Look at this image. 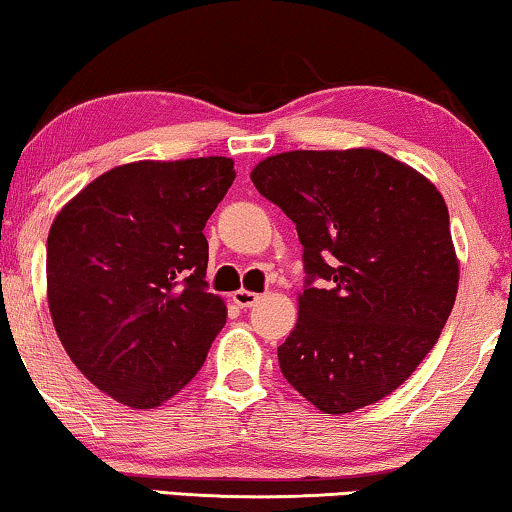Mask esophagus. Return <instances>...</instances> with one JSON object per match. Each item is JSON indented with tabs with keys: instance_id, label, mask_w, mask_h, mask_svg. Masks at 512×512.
Returning <instances> with one entry per match:
<instances>
[{
	"instance_id": "34e87169",
	"label": "esophagus",
	"mask_w": 512,
	"mask_h": 512,
	"mask_svg": "<svg viewBox=\"0 0 512 512\" xmlns=\"http://www.w3.org/2000/svg\"><path fill=\"white\" fill-rule=\"evenodd\" d=\"M256 300H258V293L247 291V288H240V291L233 293V302H235V305H238V307H242V309L256 305Z\"/></svg>"
}]
</instances>
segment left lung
<instances>
[{"instance_id": "8db88e82", "label": "left lung", "mask_w": 512, "mask_h": 512, "mask_svg": "<svg viewBox=\"0 0 512 512\" xmlns=\"http://www.w3.org/2000/svg\"><path fill=\"white\" fill-rule=\"evenodd\" d=\"M251 182L293 221L305 251L298 323L277 348L284 379L337 416L388 397L439 342L455 305L443 196L365 147L274 154Z\"/></svg>"}]
</instances>
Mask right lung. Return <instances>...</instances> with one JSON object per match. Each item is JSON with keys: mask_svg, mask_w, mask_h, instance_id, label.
Returning a JSON list of instances; mask_svg holds the SVG:
<instances>
[{"mask_svg": "<svg viewBox=\"0 0 512 512\" xmlns=\"http://www.w3.org/2000/svg\"><path fill=\"white\" fill-rule=\"evenodd\" d=\"M233 161H133L96 177L48 233L57 337L96 388L131 409L161 406L203 367L226 323L207 293L203 228Z\"/></svg>", "mask_w": 512, "mask_h": 512, "instance_id": "right-lung-1", "label": "right lung"}]
</instances>
